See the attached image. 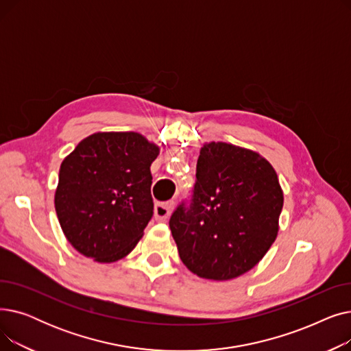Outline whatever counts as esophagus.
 Returning a JSON list of instances; mask_svg holds the SVG:
<instances>
[{
	"label": "esophagus",
	"instance_id": "esophagus-1",
	"mask_svg": "<svg viewBox=\"0 0 351 351\" xmlns=\"http://www.w3.org/2000/svg\"><path fill=\"white\" fill-rule=\"evenodd\" d=\"M173 209V202H163V204L155 205V220L156 222H163L169 217L171 212Z\"/></svg>",
	"mask_w": 351,
	"mask_h": 351
}]
</instances>
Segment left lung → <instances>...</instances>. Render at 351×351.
Instances as JSON below:
<instances>
[{
    "label": "left lung",
    "instance_id": "8db88e82",
    "mask_svg": "<svg viewBox=\"0 0 351 351\" xmlns=\"http://www.w3.org/2000/svg\"><path fill=\"white\" fill-rule=\"evenodd\" d=\"M282 208L283 191L266 158L232 143H205L192 204L169 220L180 261L202 279L239 278L276 241Z\"/></svg>",
    "mask_w": 351,
    "mask_h": 351
}]
</instances>
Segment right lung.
I'll use <instances>...</instances> for the list:
<instances>
[{"mask_svg":"<svg viewBox=\"0 0 351 351\" xmlns=\"http://www.w3.org/2000/svg\"><path fill=\"white\" fill-rule=\"evenodd\" d=\"M159 149L138 132H97L62 160L55 210L75 250L99 263L132 252L154 215L151 165Z\"/></svg>","mask_w":351,"mask_h":351,"instance_id":"add662e5","label":"right lung"}]
</instances>
